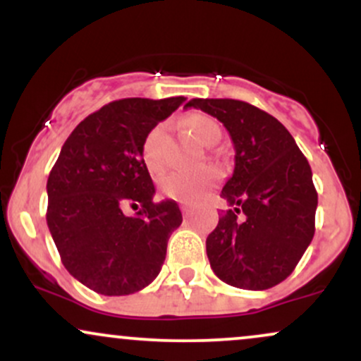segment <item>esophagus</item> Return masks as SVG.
Instances as JSON below:
<instances>
[{"mask_svg":"<svg viewBox=\"0 0 361 361\" xmlns=\"http://www.w3.org/2000/svg\"><path fill=\"white\" fill-rule=\"evenodd\" d=\"M181 212H183V217H190V214H192V207L183 205L181 207Z\"/></svg>","mask_w":361,"mask_h":361,"instance_id":"esophagus-1","label":"esophagus"}]
</instances>
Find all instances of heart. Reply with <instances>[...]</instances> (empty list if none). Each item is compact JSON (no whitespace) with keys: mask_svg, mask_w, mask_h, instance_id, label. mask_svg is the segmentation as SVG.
<instances>
[{"mask_svg":"<svg viewBox=\"0 0 361 361\" xmlns=\"http://www.w3.org/2000/svg\"><path fill=\"white\" fill-rule=\"evenodd\" d=\"M181 126L192 137L202 146H212L221 137V127L212 117L204 114H193L181 120ZM166 127L163 123L152 127L147 132L142 142V161L149 169V173L157 175L163 171L164 161L161 154ZM219 180V173L215 169H207L198 175H188V173H171L161 181V190L166 197L173 200L183 202V204H195L204 197V193Z\"/></svg>","mask_w":361,"mask_h":361,"instance_id":"heart-1","label":"heart"}]
</instances>
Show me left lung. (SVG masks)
<instances>
[{
	"label": "left lung",
	"instance_id": "left-lung-1",
	"mask_svg": "<svg viewBox=\"0 0 361 361\" xmlns=\"http://www.w3.org/2000/svg\"><path fill=\"white\" fill-rule=\"evenodd\" d=\"M224 123L234 144V171L221 197L231 209L207 238L215 275L244 290L283 281L314 238L317 192L312 171L290 132L246 102L193 98Z\"/></svg>",
	"mask_w": 361,
	"mask_h": 361
}]
</instances>
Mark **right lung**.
I'll return each instance as SVG.
<instances>
[{
    "label": "right lung",
    "instance_id": "obj_1",
    "mask_svg": "<svg viewBox=\"0 0 361 361\" xmlns=\"http://www.w3.org/2000/svg\"><path fill=\"white\" fill-rule=\"evenodd\" d=\"M186 100L123 98L71 132L47 180V226L62 264L102 295H128L159 275L169 235L180 227L175 200L152 202L142 161L147 132ZM141 207L137 216L123 214Z\"/></svg>",
    "mask_w": 361,
    "mask_h": 361
}]
</instances>
